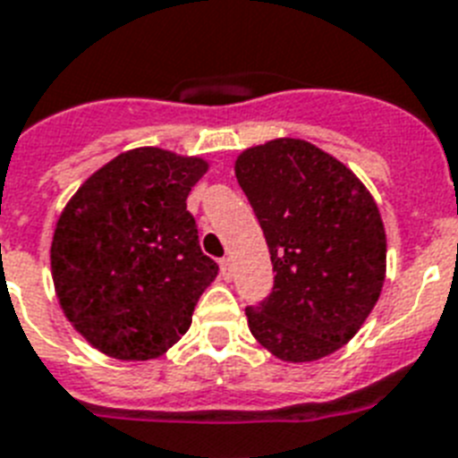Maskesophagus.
I'll return each mask as SVG.
<instances>
[{"instance_id":"34e87169","label":"esophagus","mask_w":458,"mask_h":458,"mask_svg":"<svg viewBox=\"0 0 458 458\" xmlns=\"http://www.w3.org/2000/svg\"><path fill=\"white\" fill-rule=\"evenodd\" d=\"M221 275L223 279H233V260L221 259Z\"/></svg>"}]
</instances>
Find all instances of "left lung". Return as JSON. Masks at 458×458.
Segmentation results:
<instances>
[{"label": "left lung", "mask_w": 458, "mask_h": 458, "mask_svg": "<svg viewBox=\"0 0 458 458\" xmlns=\"http://www.w3.org/2000/svg\"><path fill=\"white\" fill-rule=\"evenodd\" d=\"M235 176L270 249L275 286L247 307L253 337L288 363L347 344L382 293L386 235L368 188L302 140H272L237 157Z\"/></svg>", "instance_id": "8db88e82"}]
</instances>
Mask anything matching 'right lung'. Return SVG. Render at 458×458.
Instances as JSON below:
<instances>
[{"instance_id": "obj_1", "label": "right lung", "mask_w": 458, "mask_h": 458, "mask_svg": "<svg viewBox=\"0 0 458 458\" xmlns=\"http://www.w3.org/2000/svg\"><path fill=\"white\" fill-rule=\"evenodd\" d=\"M209 165L163 148L121 153L57 218L51 270L64 317L111 359H157L218 275L186 209Z\"/></svg>"}]
</instances>
